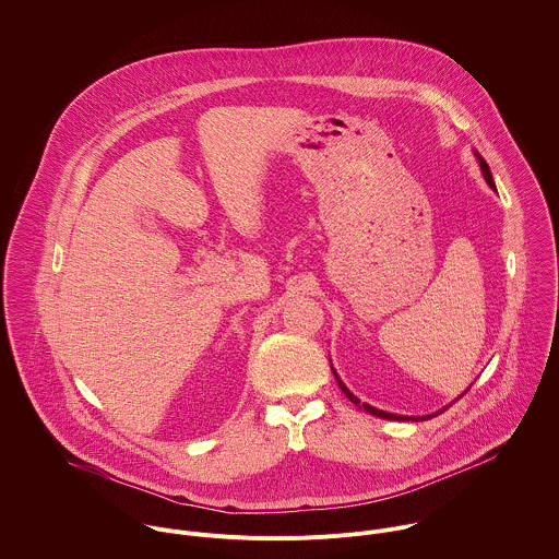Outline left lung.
Here are the masks:
<instances>
[{
    "label": "left lung",
    "mask_w": 559,
    "mask_h": 559,
    "mask_svg": "<svg viewBox=\"0 0 559 559\" xmlns=\"http://www.w3.org/2000/svg\"><path fill=\"white\" fill-rule=\"evenodd\" d=\"M475 156H477V160H479V167H481V174H484V180L488 182V187L492 188V190H497V187H495V180H492V174H490V167H488V163L479 156V152H475ZM332 362V360H330ZM332 372H334V377H336V381H338V385H341V390L347 394V399L352 401V403H356L360 409H365V412H369V414H372V416H379V418H388V420H427V418H433V416H438V414H442L447 407H442V409H438V412H433V414H427V416H401V414H390V412H383V409H377V407H372V405H369V403H360V399L343 383V379L338 377V372L334 371V367H332ZM468 390V388H466ZM464 390V392H466ZM462 392V394H464ZM460 394V396H462ZM457 396V399H460ZM455 399V401H457Z\"/></svg>",
    "instance_id": "obj_1"
}]
</instances>
